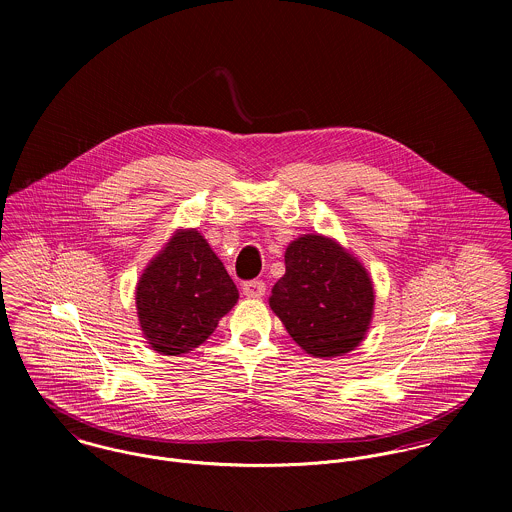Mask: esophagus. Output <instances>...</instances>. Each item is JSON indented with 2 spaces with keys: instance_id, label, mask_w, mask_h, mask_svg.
I'll return each instance as SVG.
<instances>
[{
  "instance_id": "obj_1",
  "label": "esophagus",
  "mask_w": 512,
  "mask_h": 512,
  "mask_svg": "<svg viewBox=\"0 0 512 512\" xmlns=\"http://www.w3.org/2000/svg\"><path fill=\"white\" fill-rule=\"evenodd\" d=\"M242 292L248 297H262L266 293V284L262 280H250L242 284Z\"/></svg>"
}]
</instances>
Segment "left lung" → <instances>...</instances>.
Instances as JSON below:
<instances>
[{
	"label": "left lung",
	"instance_id": "1",
	"mask_svg": "<svg viewBox=\"0 0 512 512\" xmlns=\"http://www.w3.org/2000/svg\"><path fill=\"white\" fill-rule=\"evenodd\" d=\"M372 305L365 268L337 242L305 234L288 246L270 307L303 351L321 359L353 351L365 339Z\"/></svg>",
	"mask_w": 512,
	"mask_h": 512
}]
</instances>
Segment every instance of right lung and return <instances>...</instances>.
<instances>
[{"label":"right lung","instance_id":"right-lung-1","mask_svg":"<svg viewBox=\"0 0 512 512\" xmlns=\"http://www.w3.org/2000/svg\"><path fill=\"white\" fill-rule=\"evenodd\" d=\"M238 290L197 230H179L138 282L136 305L153 351L183 355L217 329Z\"/></svg>","mask_w":512,"mask_h":512}]
</instances>
